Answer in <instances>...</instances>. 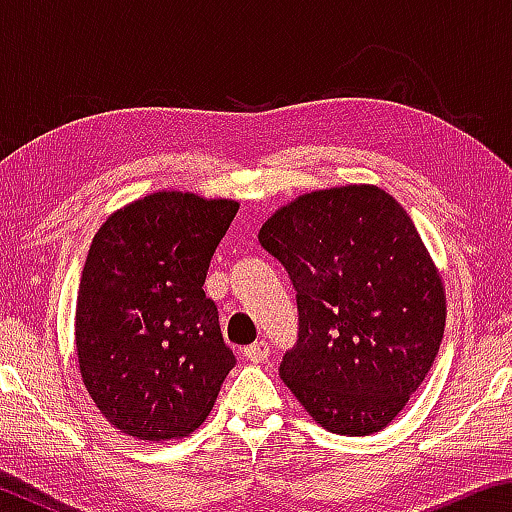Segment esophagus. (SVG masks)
<instances>
[{
    "mask_svg": "<svg viewBox=\"0 0 512 512\" xmlns=\"http://www.w3.org/2000/svg\"><path fill=\"white\" fill-rule=\"evenodd\" d=\"M268 354H271V345L266 341H255L253 345H248L244 348V357L253 363H262L268 359Z\"/></svg>",
    "mask_w": 512,
    "mask_h": 512,
    "instance_id": "34e87169",
    "label": "esophagus"
}]
</instances>
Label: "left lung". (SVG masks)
Masks as SVG:
<instances>
[{
  "mask_svg": "<svg viewBox=\"0 0 512 512\" xmlns=\"http://www.w3.org/2000/svg\"><path fill=\"white\" fill-rule=\"evenodd\" d=\"M259 244L296 289L298 341L280 377L320 427L370 436L404 409L445 332V291L411 216L384 189L311 192Z\"/></svg>",
  "mask_w": 512,
  "mask_h": 512,
  "instance_id": "left-lung-1",
  "label": "left lung"
}]
</instances>
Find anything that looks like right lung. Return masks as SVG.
I'll return each instance as SVG.
<instances>
[{"label": "right lung", "mask_w": 512, "mask_h": 512, "mask_svg": "<svg viewBox=\"0 0 512 512\" xmlns=\"http://www.w3.org/2000/svg\"><path fill=\"white\" fill-rule=\"evenodd\" d=\"M235 201L158 192L101 225L76 298V354L94 404L128 436L169 440L212 411L235 354L205 296Z\"/></svg>", "instance_id": "1"}]
</instances>
